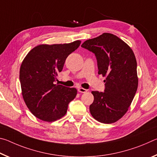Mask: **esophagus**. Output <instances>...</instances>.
<instances>
[{"mask_svg": "<svg viewBox=\"0 0 157 157\" xmlns=\"http://www.w3.org/2000/svg\"><path fill=\"white\" fill-rule=\"evenodd\" d=\"M78 91L79 93H83V94H84V93H86V92L87 91V90L85 89L82 88V87H78Z\"/></svg>", "mask_w": 157, "mask_h": 157, "instance_id": "1", "label": "esophagus"}]
</instances>
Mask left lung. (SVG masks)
<instances>
[{"label":"left lung","instance_id":"obj_1","mask_svg":"<svg viewBox=\"0 0 157 157\" xmlns=\"http://www.w3.org/2000/svg\"><path fill=\"white\" fill-rule=\"evenodd\" d=\"M97 59L98 74L107 76L104 92L92 91L94 102L89 109L100 123L109 124L128 110L138 88L137 63L132 50L116 35L103 33L81 46Z\"/></svg>","mask_w":157,"mask_h":157}]
</instances>
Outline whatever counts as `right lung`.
<instances>
[{
    "mask_svg": "<svg viewBox=\"0 0 157 157\" xmlns=\"http://www.w3.org/2000/svg\"><path fill=\"white\" fill-rule=\"evenodd\" d=\"M81 44L39 45L26 55L20 68V83L26 105L34 116L47 122L66 113L68 104L77 95L75 88L56 84L66 58Z\"/></svg>",
    "mask_w": 157,
    "mask_h": 157,
    "instance_id": "1",
    "label": "right lung"
}]
</instances>
